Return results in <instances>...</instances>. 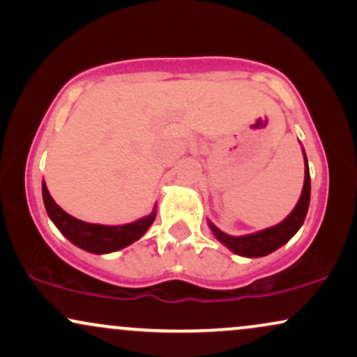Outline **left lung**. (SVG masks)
<instances>
[{"label": "left lung", "mask_w": 357, "mask_h": 357, "mask_svg": "<svg viewBox=\"0 0 357 357\" xmlns=\"http://www.w3.org/2000/svg\"><path fill=\"white\" fill-rule=\"evenodd\" d=\"M310 168H308V160L305 156V184L303 191H301V197L296 204L295 209L288 218L280 222L275 227L265 229V231L250 234V236H242V237H232L219 231L214 224H209L211 231L214 232V236L224 243L225 247H229L232 252H236L238 255L243 257H264L272 254L273 250L280 249L283 243H287L290 238L298 232V229L303 224L306 218V212H308L310 206Z\"/></svg>", "instance_id": "left-lung-1"}]
</instances>
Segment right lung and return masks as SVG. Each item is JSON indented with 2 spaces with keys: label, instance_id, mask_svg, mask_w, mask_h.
<instances>
[{
  "label": "right lung",
  "instance_id": "obj_1",
  "mask_svg": "<svg viewBox=\"0 0 357 357\" xmlns=\"http://www.w3.org/2000/svg\"><path fill=\"white\" fill-rule=\"evenodd\" d=\"M43 199L49 218L57 225V229L69 238L72 243L80 249L92 252V254H108L137 241L148 231V227L155 220V212L137 222L125 225H98L87 224L72 218L66 211H62L47 191L46 183H43Z\"/></svg>",
  "mask_w": 357,
  "mask_h": 357
}]
</instances>
